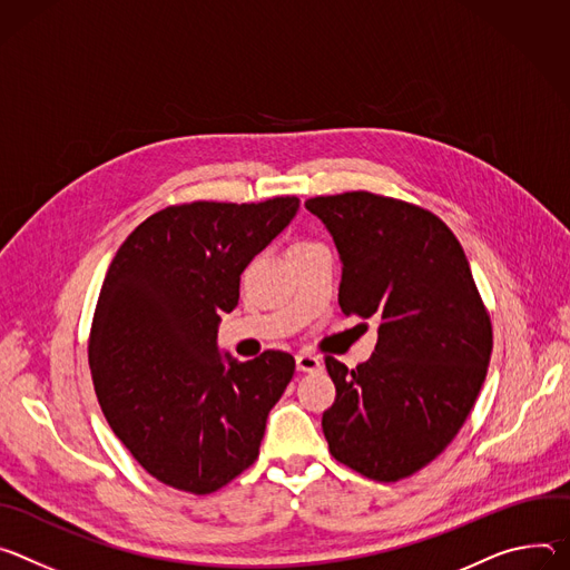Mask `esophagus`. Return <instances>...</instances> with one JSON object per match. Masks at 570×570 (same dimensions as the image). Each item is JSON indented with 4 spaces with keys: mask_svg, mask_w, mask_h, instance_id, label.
I'll return each mask as SVG.
<instances>
[{
    "mask_svg": "<svg viewBox=\"0 0 570 570\" xmlns=\"http://www.w3.org/2000/svg\"><path fill=\"white\" fill-rule=\"evenodd\" d=\"M322 366H324V362H322L320 355H312L307 351L296 353V368L298 371H320Z\"/></svg>",
    "mask_w": 570,
    "mask_h": 570,
    "instance_id": "esophagus-1",
    "label": "esophagus"
}]
</instances>
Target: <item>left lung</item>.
I'll list each match as a JSON object with an SVG mask.
<instances>
[{"label":"left lung","instance_id":"1","mask_svg":"<svg viewBox=\"0 0 570 570\" xmlns=\"http://www.w3.org/2000/svg\"><path fill=\"white\" fill-rule=\"evenodd\" d=\"M340 250V307L373 320L368 362L326 357L337 396L322 428L333 458L396 482L430 464L464 425L487 377L491 322L464 248L430 210L371 195L314 197Z\"/></svg>","mask_w":570,"mask_h":570}]
</instances>
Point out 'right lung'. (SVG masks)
Listing matches in <instances>:
<instances>
[{
    "label": "right lung",
    "instance_id": "add662e5",
    "mask_svg": "<svg viewBox=\"0 0 570 570\" xmlns=\"http://www.w3.org/2000/svg\"><path fill=\"white\" fill-rule=\"evenodd\" d=\"M296 210V197L169 206L115 253L90 331L92 383L117 439L163 484L213 493L261 453L294 357L239 362L217 331L242 272Z\"/></svg>",
    "mask_w": 570,
    "mask_h": 570
}]
</instances>
